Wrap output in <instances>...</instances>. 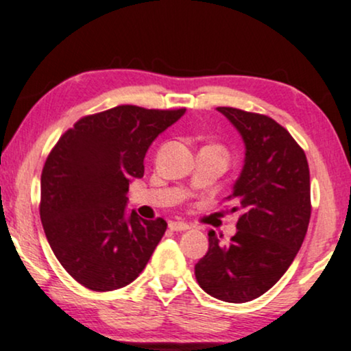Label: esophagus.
<instances>
[{"label":"esophagus","mask_w":351,"mask_h":351,"mask_svg":"<svg viewBox=\"0 0 351 351\" xmlns=\"http://www.w3.org/2000/svg\"><path fill=\"white\" fill-rule=\"evenodd\" d=\"M169 228L172 232H185V230L191 228V225L185 223V221H169Z\"/></svg>","instance_id":"esophagus-1"}]
</instances>
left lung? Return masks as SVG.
Masks as SVG:
<instances>
[{"mask_svg":"<svg viewBox=\"0 0 351 351\" xmlns=\"http://www.w3.org/2000/svg\"><path fill=\"white\" fill-rule=\"evenodd\" d=\"M245 143V166L228 199L238 202V232L228 243L213 230L195 265L199 286L212 298L241 304L269 291L306 238L311 220V174L306 152L286 128L266 114L217 108Z\"/></svg>","mask_w":351,"mask_h":351,"instance_id":"obj_1","label":"left lung"}]
</instances>
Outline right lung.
Listing matches in <instances>:
<instances>
[{
  "label": "right lung",
  "instance_id": "right-lung-1",
  "mask_svg": "<svg viewBox=\"0 0 351 351\" xmlns=\"http://www.w3.org/2000/svg\"><path fill=\"white\" fill-rule=\"evenodd\" d=\"M185 113L121 105L80 118L65 131L40 176V221L64 269L97 292L133 282L166 233L162 218L126 215L128 189L144 156Z\"/></svg>",
  "mask_w": 351,
  "mask_h": 351
}]
</instances>
